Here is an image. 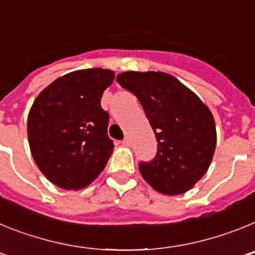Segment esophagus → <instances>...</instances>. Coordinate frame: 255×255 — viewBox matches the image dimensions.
I'll return each instance as SVG.
<instances>
[{"label":"esophagus","mask_w":255,"mask_h":255,"mask_svg":"<svg viewBox=\"0 0 255 255\" xmlns=\"http://www.w3.org/2000/svg\"><path fill=\"white\" fill-rule=\"evenodd\" d=\"M123 144L125 145V147H131V139L126 136V138L123 140Z\"/></svg>","instance_id":"1"}]
</instances>
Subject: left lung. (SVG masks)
<instances>
[{"mask_svg": "<svg viewBox=\"0 0 255 255\" xmlns=\"http://www.w3.org/2000/svg\"><path fill=\"white\" fill-rule=\"evenodd\" d=\"M117 83L136 96L158 141L155 158L139 164L145 181L161 194L186 193L208 171L217 132L211 110L175 76L126 71Z\"/></svg>", "mask_w": 255, "mask_h": 255, "instance_id": "left-lung-1", "label": "left lung"}]
</instances>
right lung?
<instances>
[{"instance_id":"obj_1","label":"right lung","mask_w":255,"mask_h":255,"mask_svg":"<svg viewBox=\"0 0 255 255\" xmlns=\"http://www.w3.org/2000/svg\"><path fill=\"white\" fill-rule=\"evenodd\" d=\"M114 79L108 69L76 70L52 82L31 105L26 124L31 155L58 188H87L105 170L114 143L101 97Z\"/></svg>"}]
</instances>
